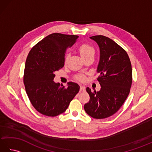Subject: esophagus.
<instances>
[{"mask_svg":"<svg viewBox=\"0 0 152 152\" xmlns=\"http://www.w3.org/2000/svg\"><path fill=\"white\" fill-rule=\"evenodd\" d=\"M80 91H81V92H83V91H86V88L84 86H80Z\"/></svg>","mask_w":152,"mask_h":152,"instance_id":"1","label":"esophagus"}]
</instances>
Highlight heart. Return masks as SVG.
Listing matches in <instances>:
<instances>
[{
	"label": "heart",
	"mask_w": 152,
	"mask_h": 152,
	"mask_svg": "<svg viewBox=\"0 0 152 152\" xmlns=\"http://www.w3.org/2000/svg\"><path fill=\"white\" fill-rule=\"evenodd\" d=\"M78 51L80 54V56H82L83 59H86L90 56H94L95 55V48H93L91 45H89L88 44H82L80 45V46L78 47ZM68 57H69V55L66 54L65 56V57H64V61L66 62ZM86 77L83 74H78V76H76V79L78 80V81L82 82L85 80Z\"/></svg>",
	"instance_id": "b5f03b06"
}]
</instances>
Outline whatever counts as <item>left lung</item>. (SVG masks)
Wrapping results in <instances>:
<instances>
[{"instance_id": "1", "label": "left lung", "mask_w": 152, "mask_h": 152, "mask_svg": "<svg viewBox=\"0 0 152 152\" xmlns=\"http://www.w3.org/2000/svg\"><path fill=\"white\" fill-rule=\"evenodd\" d=\"M100 48L97 67L99 91H86L90 99L84 105L87 114L95 119H104L114 115L125 101L132 84V67L128 54L114 40L102 35L90 37Z\"/></svg>"}]
</instances>
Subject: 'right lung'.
Instances as JSON below:
<instances>
[{
    "mask_svg": "<svg viewBox=\"0 0 152 152\" xmlns=\"http://www.w3.org/2000/svg\"><path fill=\"white\" fill-rule=\"evenodd\" d=\"M78 36L61 33L48 35L31 50L25 62L23 82L32 105L40 114L54 117L66 111L80 90L76 83L66 88L55 83V72L64 64V53Z\"/></svg>",
    "mask_w": 152,
    "mask_h": 152,
    "instance_id": "right-lung-1",
    "label": "right lung"
}]
</instances>
